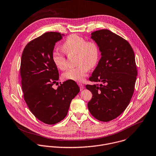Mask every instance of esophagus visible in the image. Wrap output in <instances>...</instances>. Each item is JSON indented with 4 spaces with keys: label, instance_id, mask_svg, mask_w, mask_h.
Here are the masks:
<instances>
[{
    "label": "esophagus",
    "instance_id": "34e87169",
    "mask_svg": "<svg viewBox=\"0 0 156 156\" xmlns=\"http://www.w3.org/2000/svg\"><path fill=\"white\" fill-rule=\"evenodd\" d=\"M79 87H80V90H83L84 89V85H83V84H82V83H79Z\"/></svg>",
    "mask_w": 156,
    "mask_h": 156
}]
</instances>
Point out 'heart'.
Returning a JSON list of instances; mask_svg holds the SVG:
<instances>
[{
	"mask_svg": "<svg viewBox=\"0 0 156 156\" xmlns=\"http://www.w3.org/2000/svg\"><path fill=\"white\" fill-rule=\"evenodd\" d=\"M62 48L68 54H77V66L63 73V77L65 79L83 81L90 68L95 67L99 60L100 50L98 44L93 41H87L86 38L76 34H71L66 38L62 45ZM52 60L58 69L63 71L67 68L66 59L63 52L54 51Z\"/></svg>",
	"mask_w": 156,
	"mask_h": 156,
	"instance_id": "heart-1",
	"label": "heart"
}]
</instances>
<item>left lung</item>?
I'll list each match as a JSON object with an SVG mask.
<instances>
[{"label": "left lung", "instance_id": "left-lung-1", "mask_svg": "<svg viewBox=\"0 0 156 156\" xmlns=\"http://www.w3.org/2000/svg\"><path fill=\"white\" fill-rule=\"evenodd\" d=\"M91 38L102 57L89 78L100 84L86 85L93 94L88 108L96 119L109 122L125 110L133 95L137 75L134 52L128 42L108 30L93 32Z\"/></svg>", "mask_w": 156, "mask_h": 156}]
</instances>
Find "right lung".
<instances>
[{
  "label": "right lung",
  "mask_w": 156,
  "mask_h": 156,
  "mask_svg": "<svg viewBox=\"0 0 156 156\" xmlns=\"http://www.w3.org/2000/svg\"><path fill=\"white\" fill-rule=\"evenodd\" d=\"M60 33L48 32L30 41L21 58L20 73L24 100L31 112L41 122L53 125L67 115L71 101L80 91L75 81L68 80L56 90L58 71L52 60Z\"/></svg>",
  "instance_id": "obj_1"
}]
</instances>
